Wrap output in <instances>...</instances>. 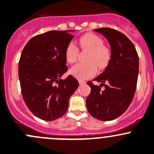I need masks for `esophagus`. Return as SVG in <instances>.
<instances>
[{
    "label": "esophagus",
    "instance_id": "esophagus-1",
    "mask_svg": "<svg viewBox=\"0 0 154 154\" xmlns=\"http://www.w3.org/2000/svg\"><path fill=\"white\" fill-rule=\"evenodd\" d=\"M79 85H85V84H86V82H85V81L79 80Z\"/></svg>",
    "mask_w": 154,
    "mask_h": 154
}]
</instances>
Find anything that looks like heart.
<instances>
[{"mask_svg": "<svg viewBox=\"0 0 154 154\" xmlns=\"http://www.w3.org/2000/svg\"><path fill=\"white\" fill-rule=\"evenodd\" d=\"M79 47L88 50L86 57L88 62L77 64L70 69L71 75L79 80H85L91 78L97 72L98 67L104 69L108 66L112 58V51L110 47L104 45V41L93 33H87L82 35L79 41ZM79 50L76 44L70 42L65 49V58L69 64L77 61Z\"/></svg>", "mask_w": 154, "mask_h": 154, "instance_id": "b5f03b06", "label": "heart"}]
</instances>
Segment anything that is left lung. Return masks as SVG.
<instances>
[{
	"label": "left lung",
	"mask_w": 154,
	"mask_h": 154,
	"mask_svg": "<svg viewBox=\"0 0 154 154\" xmlns=\"http://www.w3.org/2000/svg\"><path fill=\"white\" fill-rule=\"evenodd\" d=\"M94 31L102 34L110 43L112 58L104 72L88 82L91 92L86 100L89 113L101 121L118 118L134 99L139 74V56L134 44L125 35L108 27ZM104 86V90L100 88Z\"/></svg>",
	"instance_id": "left-lung-1"
}]
</instances>
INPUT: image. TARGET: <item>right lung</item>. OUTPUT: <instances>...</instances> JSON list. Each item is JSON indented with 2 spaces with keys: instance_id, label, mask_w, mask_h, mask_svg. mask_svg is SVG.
Listing matches in <instances>:
<instances>
[{
  "instance_id": "obj_1",
  "label": "right lung",
  "mask_w": 154,
  "mask_h": 154,
  "mask_svg": "<svg viewBox=\"0 0 154 154\" xmlns=\"http://www.w3.org/2000/svg\"><path fill=\"white\" fill-rule=\"evenodd\" d=\"M72 38L66 30L48 31L30 39L21 53L18 76L22 96L30 111L44 121L64 116L79 87L71 75L60 79L68 70L65 49Z\"/></svg>"
}]
</instances>
